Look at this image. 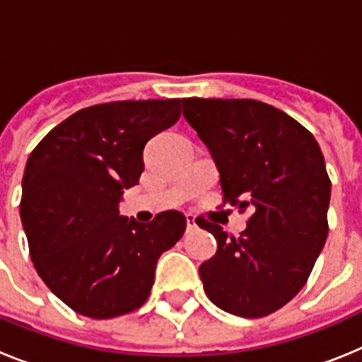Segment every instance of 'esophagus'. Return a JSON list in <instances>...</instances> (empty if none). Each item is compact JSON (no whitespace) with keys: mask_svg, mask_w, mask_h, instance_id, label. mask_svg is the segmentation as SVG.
<instances>
[{"mask_svg":"<svg viewBox=\"0 0 362 362\" xmlns=\"http://www.w3.org/2000/svg\"><path fill=\"white\" fill-rule=\"evenodd\" d=\"M197 228V223L196 219L192 216H187V232H192V230H196Z\"/></svg>","mask_w":362,"mask_h":362,"instance_id":"1","label":"esophagus"}]
</instances>
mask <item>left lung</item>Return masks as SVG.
I'll return each mask as SVG.
<instances>
[{
    "instance_id": "obj_1",
    "label": "left lung",
    "mask_w": 362,
    "mask_h": 362,
    "mask_svg": "<svg viewBox=\"0 0 362 362\" xmlns=\"http://www.w3.org/2000/svg\"><path fill=\"white\" fill-rule=\"evenodd\" d=\"M185 119L206 145L225 201L250 209L241 238L201 221L217 252L199 267L214 305L264 317L297 296L328 235L332 183L315 137L255 99H181Z\"/></svg>"
}]
</instances>
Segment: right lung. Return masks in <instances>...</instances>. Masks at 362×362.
Returning <instances> with one entry per match:
<instances>
[{
    "label": "right lung",
    "mask_w": 362,
    "mask_h": 362,
    "mask_svg": "<svg viewBox=\"0 0 362 362\" xmlns=\"http://www.w3.org/2000/svg\"><path fill=\"white\" fill-rule=\"evenodd\" d=\"M181 116V99L112 101L83 108L32 150L19 216L34 268L74 312L110 319L139 308L156 263L187 219L168 210L143 225L119 216L121 194L139 183L143 148Z\"/></svg>",
    "instance_id": "obj_1"
}]
</instances>
